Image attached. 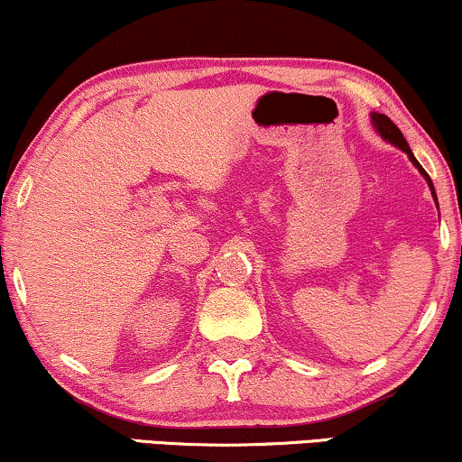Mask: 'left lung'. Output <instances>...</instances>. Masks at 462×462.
<instances>
[{
	"label": "left lung",
	"instance_id": "left-lung-1",
	"mask_svg": "<svg viewBox=\"0 0 462 462\" xmlns=\"http://www.w3.org/2000/svg\"><path fill=\"white\" fill-rule=\"evenodd\" d=\"M372 125H374V130L378 132V134H381V138H384V141L391 143V144H395L397 149H402L403 153H406V155L410 157V162H412L414 166L419 168V172H420L422 176H425V180L429 182V189H431V195H433L435 204H438V195H435L433 182H431V179H429V174L425 172V168H422L420 163L416 162V157H414L412 151H410L406 138H403V134H402V130L397 128V125H395L393 122H391V119H389L387 116H383V113H372Z\"/></svg>",
	"mask_w": 462,
	"mask_h": 462
}]
</instances>
